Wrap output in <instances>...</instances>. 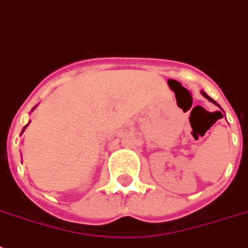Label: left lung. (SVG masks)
Listing matches in <instances>:
<instances>
[{"instance_id":"obj_1","label":"left lung","mask_w":248,"mask_h":248,"mask_svg":"<svg viewBox=\"0 0 248 248\" xmlns=\"http://www.w3.org/2000/svg\"><path fill=\"white\" fill-rule=\"evenodd\" d=\"M201 93H202V95H203V96H204V97H206V99H207V100H210V101H211L212 104H215V105H217V107H219V108H220V105H219V104H217V103H216V101H215V100H214V99H211V97L208 96L207 93H204L203 90H202V91H201Z\"/></svg>"}]
</instances>
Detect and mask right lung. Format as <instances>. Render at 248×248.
Here are the masks:
<instances>
[{"label": "right lung", "mask_w": 248, "mask_h": 248, "mask_svg": "<svg viewBox=\"0 0 248 248\" xmlns=\"http://www.w3.org/2000/svg\"><path fill=\"white\" fill-rule=\"evenodd\" d=\"M36 107H37V105H36ZM36 107H34V108H36ZM34 108H33V109H34ZM33 109H32V110H33ZM28 124H27V126H28ZM27 126H24V128H23V131H21V134L24 132V130H25V128H27Z\"/></svg>", "instance_id": "right-lung-1"}]
</instances>
